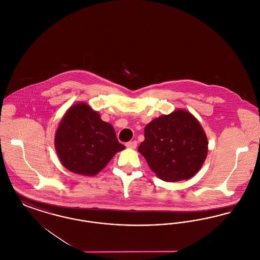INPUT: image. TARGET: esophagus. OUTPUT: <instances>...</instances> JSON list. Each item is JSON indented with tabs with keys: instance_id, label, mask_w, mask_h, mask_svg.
<instances>
[{
	"instance_id": "1",
	"label": "esophagus",
	"mask_w": 260,
	"mask_h": 260,
	"mask_svg": "<svg viewBox=\"0 0 260 260\" xmlns=\"http://www.w3.org/2000/svg\"><path fill=\"white\" fill-rule=\"evenodd\" d=\"M125 146H126V148L136 149V146H137V142H136V141L126 142V143H125Z\"/></svg>"
}]
</instances>
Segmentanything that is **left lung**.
Instances as JSON below:
<instances>
[{"label": "left lung", "mask_w": 260, "mask_h": 260, "mask_svg": "<svg viewBox=\"0 0 260 260\" xmlns=\"http://www.w3.org/2000/svg\"><path fill=\"white\" fill-rule=\"evenodd\" d=\"M138 151L164 181L189 179L198 173L208 154V138L190 112L178 109L151 121Z\"/></svg>", "instance_id": "obj_1"}]
</instances>
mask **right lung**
<instances>
[{"mask_svg":"<svg viewBox=\"0 0 260 260\" xmlns=\"http://www.w3.org/2000/svg\"><path fill=\"white\" fill-rule=\"evenodd\" d=\"M54 146L67 170L88 176L98 174L124 149L111 124L103 122L99 113L84 102L75 104L63 116Z\"/></svg>","mask_w":260,"mask_h":260,"instance_id":"add662e5","label":"right lung"}]
</instances>
